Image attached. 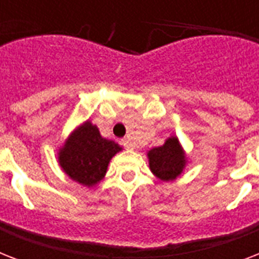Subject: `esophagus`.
I'll list each match as a JSON object with an SVG mask.
<instances>
[{
    "label": "esophagus",
    "instance_id": "obj_1",
    "mask_svg": "<svg viewBox=\"0 0 259 259\" xmlns=\"http://www.w3.org/2000/svg\"><path fill=\"white\" fill-rule=\"evenodd\" d=\"M121 142H122V145L125 146L126 149H132V150H133L134 148H136L133 142H132V140H129V138H123V140H122Z\"/></svg>",
    "mask_w": 259,
    "mask_h": 259
}]
</instances>
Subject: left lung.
<instances>
[{
	"instance_id": "obj_1",
	"label": "left lung",
	"mask_w": 259,
	"mask_h": 259,
	"mask_svg": "<svg viewBox=\"0 0 259 259\" xmlns=\"http://www.w3.org/2000/svg\"><path fill=\"white\" fill-rule=\"evenodd\" d=\"M146 156L150 172L165 183L179 179L188 165V156L177 136L168 137L161 146L150 149Z\"/></svg>"
}]
</instances>
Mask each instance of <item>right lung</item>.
<instances>
[{
	"label": "right lung",
	"instance_id": "add662e5",
	"mask_svg": "<svg viewBox=\"0 0 259 259\" xmlns=\"http://www.w3.org/2000/svg\"><path fill=\"white\" fill-rule=\"evenodd\" d=\"M121 150L122 146L102 137L98 126L87 119L76 126L60 145L58 162L71 180L93 188L106 176L111 158Z\"/></svg>",
	"mask_w": 259,
	"mask_h": 259
}]
</instances>
